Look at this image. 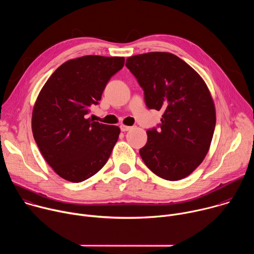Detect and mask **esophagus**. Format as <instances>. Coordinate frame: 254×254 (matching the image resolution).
Returning a JSON list of instances; mask_svg holds the SVG:
<instances>
[{"instance_id": "1", "label": "esophagus", "mask_w": 254, "mask_h": 254, "mask_svg": "<svg viewBox=\"0 0 254 254\" xmlns=\"http://www.w3.org/2000/svg\"><path fill=\"white\" fill-rule=\"evenodd\" d=\"M131 128V127H127V126H125V125H122L121 126V130L122 131H127V130H129Z\"/></svg>"}]
</instances>
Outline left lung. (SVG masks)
<instances>
[{
  "label": "left lung",
  "instance_id": "8db88e82",
  "mask_svg": "<svg viewBox=\"0 0 254 254\" xmlns=\"http://www.w3.org/2000/svg\"><path fill=\"white\" fill-rule=\"evenodd\" d=\"M126 66L142 88L148 108L164 113L158 127L147 130L148 141L139 150L143 163L165 180L186 178L203 162L215 129V106L206 83L172 53L134 55Z\"/></svg>",
  "mask_w": 254,
  "mask_h": 254
}]
</instances>
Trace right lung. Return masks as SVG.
<instances>
[{
    "label": "right lung",
    "instance_id": "right-lung-1",
    "mask_svg": "<svg viewBox=\"0 0 254 254\" xmlns=\"http://www.w3.org/2000/svg\"><path fill=\"white\" fill-rule=\"evenodd\" d=\"M124 57L97 55L71 59L46 81L32 114L34 139L48 165L61 178L79 183L107 162L121 129L87 119L98 104Z\"/></svg>",
    "mask_w": 254,
    "mask_h": 254
}]
</instances>
